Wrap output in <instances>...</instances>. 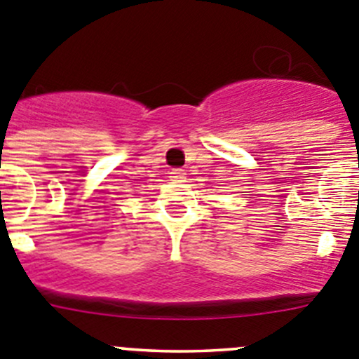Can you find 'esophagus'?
I'll return each instance as SVG.
<instances>
[{
    "mask_svg": "<svg viewBox=\"0 0 359 359\" xmlns=\"http://www.w3.org/2000/svg\"><path fill=\"white\" fill-rule=\"evenodd\" d=\"M170 182H185V176L187 172L183 169H172L170 170Z\"/></svg>",
    "mask_w": 359,
    "mask_h": 359,
    "instance_id": "1",
    "label": "esophagus"
}]
</instances>
